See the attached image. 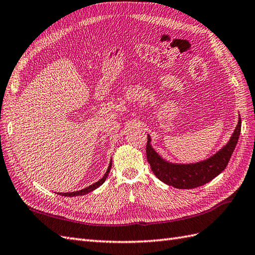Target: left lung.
I'll return each instance as SVG.
<instances>
[{"label":"left lung","mask_w":255,"mask_h":255,"mask_svg":"<svg viewBox=\"0 0 255 255\" xmlns=\"http://www.w3.org/2000/svg\"><path fill=\"white\" fill-rule=\"evenodd\" d=\"M241 131V120L239 116L238 124L234 133L226 145L216 152L214 155L198 163L176 164L165 161L159 156L151 145V137L147 134L146 158L151 169L157 178L177 189H192L203 186L226 168L230 157L238 142Z\"/></svg>","instance_id":"1"}]
</instances>
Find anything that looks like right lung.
Wrapping results in <instances>:
<instances>
[{
    "instance_id": "add662e5",
    "label": "right lung",
    "mask_w": 255,
    "mask_h": 255,
    "mask_svg": "<svg viewBox=\"0 0 255 255\" xmlns=\"http://www.w3.org/2000/svg\"><path fill=\"white\" fill-rule=\"evenodd\" d=\"M111 167H112V161L110 162L109 168H108V170H106V173L104 174V176H103L102 178H101L100 180H98L97 182H94L93 185L89 186V187H87V188H85V189H82V190H79V191H75V192H65V193H64V192H58L57 194L64 195V197H77V195H84V194H86V193H89V192H91V191H93V190H96V189L99 188L101 185H102V183L106 180V178H108L109 173H110V170H111Z\"/></svg>"
}]
</instances>
